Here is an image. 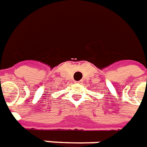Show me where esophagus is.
Returning <instances> with one entry per match:
<instances>
[{
    "instance_id": "obj_1",
    "label": "esophagus",
    "mask_w": 147,
    "mask_h": 147,
    "mask_svg": "<svg viewBox=\"0 0 147 147\" xmlns=\"http://www.w3.org/2000/svg\"><path fill=\"white\" fill-rule=\"evenodd\" d=\"M77 82V83H78V84L79 83H81V82Z\"/></svg>"
}]
</instances>
